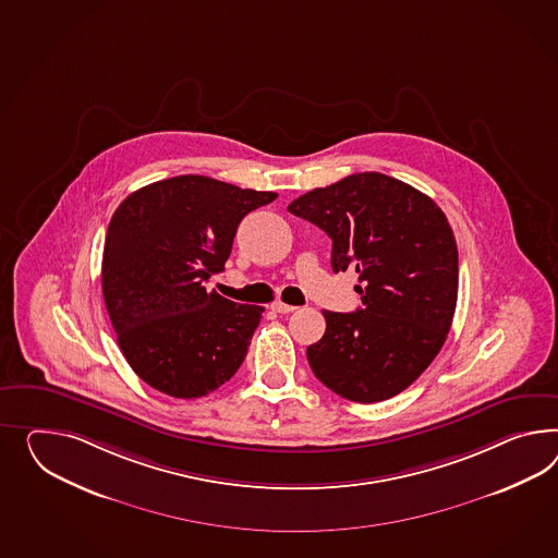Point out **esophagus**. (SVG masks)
Listing matches in <instances>:
<instances>
[{"label":"esophagus","mask_w":558,"mask_h":558,"mask_svg":"<svg viewBox=\"0 0 558 558\" xmlns=\"http://www.w3.org/2000/svg\"><path fill=\"white\" fill-rule=\"evenodd\" d=\"M271 310L275 314H291V312H295L298 307H295V305H287L283 301H275L271 305Z\"/></svg>","instance_id":"1"}]
</instances>
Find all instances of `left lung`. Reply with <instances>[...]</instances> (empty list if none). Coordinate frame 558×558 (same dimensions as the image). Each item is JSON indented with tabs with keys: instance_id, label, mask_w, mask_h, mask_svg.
Segmentation results:
<instances>
[{
	"instance_id": "8db88e82",
	"label": "left lung",
	"mask_w": 558,
	"mask_h": 558,
	"mask_svg": "<svg viewBox=\"0 0 558 558\" xmlns=\"http://www.w3.org/2000/svg\"><path fill=\"white\" fill-rule=\"evenodd\" d=\"M331 239V269L356 267L362 307L326 312L307 348L319 383L354 402L392 399L444 348L458 305L459 258L444 210L385 173H352L287 206Z\"/></svg>"
}]
</instances>
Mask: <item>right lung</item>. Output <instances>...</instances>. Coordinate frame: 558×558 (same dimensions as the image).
I'll return each mask as SVG.
<instances>
[{"instance_id":"obj_1","label":"right lung","mask_w":558,"mask_h":558,"mask_svg":"<svg viewBox=\"0 0 558 558\" xmlns=\"http://www.w3.org/2000/svg\"><path fill=\"white\" fill-rule=\"evenodd\" d=\"M275 192L178 175L129 194L107 229L102 298L133 372L173 399H198L239 371L263 307L206 291L244 216Z\"/></svg>"}]
</instances>
